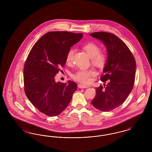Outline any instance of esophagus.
Returning a JSON list of instances; mask_svg holds the SVG:
<instances>
[{"label": "esophagus", "mask_w": 152, "mask_h": 152, "mask_svg": "<svg viewBox=\"0 0 152 152\" xmlns=\"http://www.w3.org/2000/svg\"><path fill=\"white\" fill-rule=\"evenodd\" d=\"M78 87L80 88H88V86H86V85H84V84H79L78 85Z\"/></svg>", "instance_id": "obj_1"}]
</instances>
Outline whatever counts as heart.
<instances>
[{
	"label": "heart",
	"mask_w": 152,
	"mask_h": 152,
	"mask_svg": "<svg viewBox=\"0 0 152 152\" xmlns=\"http://www.w3.org/2000/svg\"><path fill=\"white\" fill-rule=\"evenodd\" d=\"M83 48L86 51L89 56L91 58V61L94 65L102 67L105 64L107 60V55L104 52H100L99 46L94 42H88L83 46ZM74 50L70 49L66 55V61L69 63L71 61ZM96 71L93 69L79 70L72 75L73 79L83 83H88L91 81L92 77L96 75Z\"/></svg>",
	"instance_id": "b5f03b06"
}]
</instances>
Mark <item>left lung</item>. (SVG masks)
<instances>
[{
    "label": "left lung",
    "instance_id": "8db88e82",
    "mask_svg": "<svg viewBox=\"0 0 152 152\" xmlns=\"http://www.w3.org/2000/svg\"><path fill=\"white\" fill-rule=\"evenodd\" d=\"M90 35L102 41L108 58L100 80L105 84L96 88L91 102L96 108L108 112L121 105L130 94L134 83L136 63L125 43L113 34L97 32Z\"/></svg>",
    "mask_w": 152,
    "mask_h": 152
}]
</instances>
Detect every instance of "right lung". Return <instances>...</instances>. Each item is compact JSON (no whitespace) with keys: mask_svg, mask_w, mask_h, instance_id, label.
I'll list each match as a JSON object with an SVG mask.
<instances>
[{"mask_svg":"<svg viewBox=\"0 0 152 152\" xmlns=\"http://www.w3.org/2000/svg\"><path fill=\"white\" fill-rule=\"evenodd\" d=\"M82 34L51 31L34 44L24 68V86L29 101L47 116L60 114L71 101L77 89L72 81L56 82L55 76L66 63V55Z\"/></svg>","mask_w":152,"mask_h":152,"instance_id":"obj_1","label":"right lung"}]
</instances>
